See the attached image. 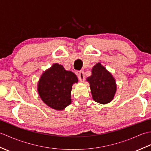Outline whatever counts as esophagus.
I'll return each instance as SVG.
<instances>
[{
	"label": "esophagus",
	"instance_id": "obj_1",
	"mask_svg": "<svg viewBox=\"0 0 151 151\" xmlns=\"http://www.w3.org/2000/svg\"><path fill=\"white\" fill-rule=\"evenodd\" d=\"M78 77L80 80V81L82 82H84V81H85V75H84V71L79 72L78 74Z\"/></svg>",
	"mask_w": 151,
	"mask_h": 151
}]
</instances>
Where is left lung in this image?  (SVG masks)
I'll use <instances>...</instances> for the list:
<instances>
[{"label": "left lung", "instance_id": "left-lung-1", "mask_svg": "<svg viewBox=\"0 0 151 151\" xmlns=\"http://www.w3.org/2000/svg\"><path fill=\"white\" fill-rule=\"evenodd\" d=\"M91 75L87 78L93 99L105 104L111 102L116 92L117 85L111 74L101 63H97L91 70Z\"/></svg>", "mask_w": 151, "mask_h": 151}]
</instances>
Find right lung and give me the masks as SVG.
<instances>
[{
    "label": "right lung",
    "mask_w": 151,
    "mask_h": 151,
    "mask_svg": "<svg viewBox=\"0 0 151 151\" xmlns=\"http://www.w3.org/2000/svg\"><path fill=\"white\" fill-rule=\"evenodd\" d=\"M78 82L75 74L66 70L58 63H54L40 78L37 91L42 101L51 108L62 110L71 102L72 86Z\"/></svg>",
    "instance_id": "1"
}]
</instances>
